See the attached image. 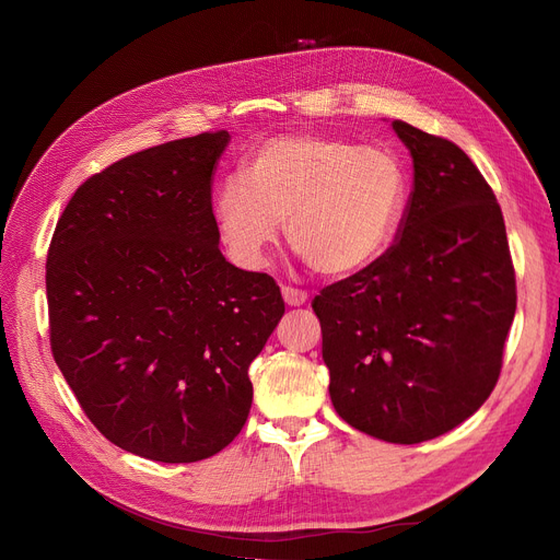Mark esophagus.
Instances as JSON below:
<instances>
[{
    "mask_svg": "<svg viewBox=\"0 0 560 560\" xmlns=\"http://www.w3.org/2000/svg\"><path fill=\"white\" fill-rule=\"evenodd\" d=\"M282 299H284L287 306H303V303L308 301V292H303V290H296V287L284 284L282 287Z\"/></svg>",
    "mask_w": 560,
    "mask_h": 560,
    "instance_id": "1",
    "label": "esophagus"
}]
</instances>
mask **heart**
Here are the masks:
<instances>
[{
	"label": "heart",
	"instance_id": "heart-1",
	"mask_svg": "<svg viewBox=\"0 0 560 560\" xmlns=\"http://www.w3.org/2000/svg\"><path fill=\"white\" fill-rule=\"evenodd\" d=\"M406 171L389 149L329 135H276L219 182L212 212L241 266L259 268L287 219V241L317 273L341 278L387 249L406 206Z\"/></svg>",
	"mask_w": 560,
	"mask_h": 560
}]
</instances>
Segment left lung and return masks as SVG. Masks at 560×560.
<instances>
[{"label": "left lung", "mask_w": 560, "mask_h": 560, "mask_svg": "<svg viewBox=\"0 0 560 560\" xmlns=\"http://www.w3.org/2000/svg\"><path fill=\"white\" fill-rule=\"evenodd\" d=\"M411 151L413 191L385 254L319 292L329 395L348 425L420 444L490 397L516 313L502 210L465 151L393 121Z\"/></svg>", "instance_id": "obj_1"}]
</instances>
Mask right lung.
Returning a JSON list of instances; mask_svg holds the SVG:
<instances>
[{"label": "right lung", "mask_w": 560, "mask_h": 560, "mask_svg": "<svg viewBox=\"0 0 560 560\" xmlns=\"http://www.w3.org/2000/svg\"><path fill=\"white\" fill-rule=\"evenodd\" d=\"M226 130L165 142L83 182L50 238V350L112 444L206 460L243 430L247 369L284 313L276 280L219 249L212 175Z\"/></svg>", "instance_id": "add662e5"}]
</instances>
